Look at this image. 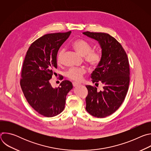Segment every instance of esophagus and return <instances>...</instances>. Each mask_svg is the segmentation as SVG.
<instances>
[{
	"label": "esophagus",
	"mask_w": 151,
	"mask_h": 151,
	"mask_svg": "<svg viewBox=\"0 0 151 151\" xmlns=\"http://www.w3.org/2000/svg\"><path fill=\"white\" fill-rule=\"evenodd\" d=\"M72 84H73V87H76V86H78V85H80V83H78V82H73L72 83Z\"/></svg>",
	"instance_id": "esophagus-1"
}]
</instances>
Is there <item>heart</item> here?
I'll list each match as a JSON object with an SVG mask.
<instances>
[{"instance_id": "1", "label": "heart", "mask_w": 151, "mask_h": 151, "mask_svg": "<svg viewBox=\"0 0 151 151\" xmlns=\"http://www.w3.org/2000/svg\"><path fill=\"white\" fill-rule=\"evenodd\" d=\"M72 46L74 49L81 55L83 56L85 61L92 68L97 67L101 60V53L96 50H92L93 47L87 42L83 39H77L73 42ZM65 52L64 48H62L58 52L57 60L58 63L62 61L63 56ZM87 72V68L85 67L72 68L68 70L66 75L69 79L80 81L83 78V75Z\"/></svg>"}]
</instances>
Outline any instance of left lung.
Wrapping results in <instances>:
<instances>
[{"instance_id": "1", "label": "left lung", "mask_w": 151, "mask_h": 151, "mask_svg": "<svg viewBox=\"0 0 151 151\" xmlns=\"http://www.w3.org/2000/svg\"><path fill=\"white\" fill-rule=\"evenodd\" d=\"M83 34L98 41L100 45L101 60L91 78L93 83L104 85L100 91L96 87L86 85V110L95 117L104 118L119 108L127 95L130 83L128 59L122 45L109 34L90 32Z\"/></svg>"}]
</instances>
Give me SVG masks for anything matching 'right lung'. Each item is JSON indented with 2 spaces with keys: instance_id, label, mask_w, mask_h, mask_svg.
Wrapping results in <instances>:
<instances>
[{
  "instance_id": "1",
  "label": "right lung",
  "mask_w": 151,
  "mask_h": 151,
  "mask_svg": "<svg viewBox=\"0 0 151 151\" xmlns=\"http://www.w3.org/2000/svg\"><path fill=\"white\" fill-rule=\"evenodd\" d=\"M70 33L71 31L50 33L37 39L29 48L23 64L21 89L29 104L46 117L55 116L64 110L66 96L73 88L68 80L55 88L50 82L57 74L54 70L57 68L58 51Z\"/></svg>"
}]
</instances>
